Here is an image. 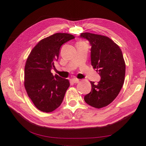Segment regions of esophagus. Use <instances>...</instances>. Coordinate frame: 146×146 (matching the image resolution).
<instances>
[{
  "instance_id": "34e87169",
  "label": "esophagus",
  "mask_w": 146,
  "mask_h": 146,
  "mask_svg": "<svg viewBox=\"0 0 146 146\" xmlns=\"http://www.w3.org/2000/svg\"><path fill=\"white\" fill-rule=\"evenodd\" d=\"M72 81L74 83H78L79 82V79L78 78H74L72 79Z\"/></svg>"
}]
</instances>
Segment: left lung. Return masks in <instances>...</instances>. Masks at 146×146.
Wrapping results in <instances>:
<instances>
[{"label": "left lung", "instance_id": "8db88e82", "mask_svg": "<svg viewBox=\"0 0 146 146\" xmlns=\"http://www.w3.org/2000/svg\"><path fill=\"white\" fill-rule=\"evenodd\" d=\"M91 46V62L100 76L97 84L91 82V91L84 96L85 102L92 107L102 108L117 97L124 82L125 64L117 44L108 36L82 33Z\"/></svg>", "mask_w": 146, "mask_h": 146}]
</instances>
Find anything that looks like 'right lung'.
<instances>
[{
	"label": "right lung",
	"instance_id": "add662e5",
	"mask_svg": "<svg viewBox=\"0 0 146 146\" xmlns=\"http://www.w3.org/2000/svg\"><path fill=\"white\" fill-rule=\"evenodd\" d=\"M73 38L71 34H53L39 42L27 59L24 86L29 97L41 111L51 112L58 108L70 85L68 79L53 76L51 70L58 60L62 45Z\"/></svg>",
	"mask_w": 146,
	"mask_h": 146
}]
</instances>
